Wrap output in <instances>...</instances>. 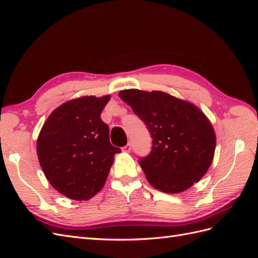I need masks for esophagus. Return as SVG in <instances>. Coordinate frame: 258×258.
<instances>
[{
	"label": "esophagus",
	"instance_id": "34e87169",
	"mask_svg": "<svg viewBox=\"0 0 258 258\" xmlns=\"http://www.w3.org/2000/svg\"><path fill=\"white\" fill-rule=\"evenodd\" d=\"M131 151V143L129 142L127 145H124L122 147V152H126V153H129Z\"/></svg>",
	"mask_w": 258,
	"mask_h": 258
}]
</instances>
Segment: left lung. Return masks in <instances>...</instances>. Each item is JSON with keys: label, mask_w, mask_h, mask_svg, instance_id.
<instances>
[{"label": "left lung", "mask_w": 258, "mask_h": 258, "mask_svg": "<svg viewBox=\"0 0 258 258\" xmlns=\"http://www.w3.org/2000/svg\"><path fill=\"white\" fill-rule=\"evenodd\" d=\"M118 96L152 136V151L139 163L153 187L168 194L182 192L207 173L216 138L196 105L162 91L127 89Z\"/></svg>", "instance_id": "left-lung-1"}]
</instances>
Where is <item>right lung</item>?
I'll return each instance as SVG.
<instances>
[{"instance_id":"obj_1","label":"right lung","mask_w":258,"mask_h":258,"mask_svg":"<svg viewBox=\"0 0 258 258\" xmlns=\"http://www.w3.org/2000/svg\"><path fill=\"white\" fill-rule=\"evenodd\" d=\"M110 96L82 97L61 104L43 124L36 152L54 189L73 200H88L105 184L114 155L101 112Z\"/></svg>"}]
</instances>
